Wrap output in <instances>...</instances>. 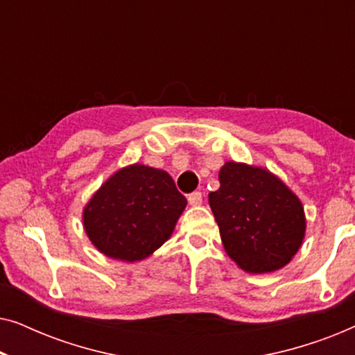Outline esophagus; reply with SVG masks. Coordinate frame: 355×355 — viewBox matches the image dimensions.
<instances>
[{"label":"esophagus","instance_id":"1","mask_svg":"<svg viewBox=\"0 0 355 355\" xmlns=\"http://www.w3.org/2000/svg\"><path fill=\"white\" fill-rule=\"evenodd\" d=\"M187 200H189V203H191V205H193V207L200 205V203H202V192H198V191H196V192L189 193Z\"/></svg>","mask_w":355,"mask_h":355}]
</instances>
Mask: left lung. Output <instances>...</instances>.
Segmentation results:
<instances>
[{
  "mask_svg": "<svg viewBox=\"0 0 355 355\" xmlns=\"http://www.w3.org/2000/svg\"><path fill=\"white\" fill-rule=\"evenodd\" d=\"M208 203L227 255L249 273L283 268L302 244V203L266 169L227 162Z\"/></svg>",
  "mask_w": 355,
  "mask_h": 355,
  "instance_id": "obj_1",
  "label": "left lung"
}]
</instances>
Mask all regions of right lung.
<instances>
[{
  "mask_svg": "<svg viewBox=\"0 0 355 355\" xmlns=\"http://www.w3.org/2000/svg\"><path fill=\"white\" fill-rule=\"evenodd\" d=\"M186 203L166 171L132 164L111 176L92 197L84 226L105 255L144 260L169 239Z\"/></svg>",
  "mask_w": 355,
  "mask_h": 355,
  "instance_id": "right-lung-1",
  "label": "right lung"
}]
</instances>
